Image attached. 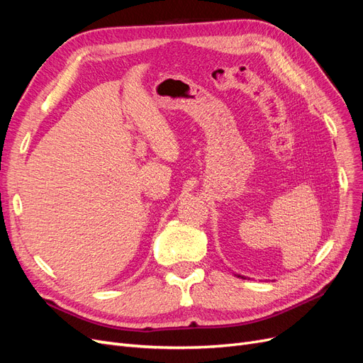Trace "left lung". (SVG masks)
<instances>
[{"mask_svg": "<svg viewBox=\"0 0 363 363\" xmlns=\"http://www.w3.org/2000/svg\"><path fill=\"white\" fill-rule=\"evenodd\" d=\"M236 276H238V277H240V279H245L244 276H239V274H236Z\"/></svg>", "mask_w": 363, "mask_h": 363, "instance_id": "left-lung-1", "label": "left lung"}]
</instances>
